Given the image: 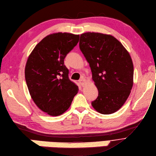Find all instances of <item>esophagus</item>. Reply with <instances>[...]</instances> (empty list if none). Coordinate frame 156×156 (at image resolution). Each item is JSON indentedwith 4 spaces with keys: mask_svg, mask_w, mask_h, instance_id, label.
<instances>
[{
    "mask_svg": "<svg viewBox=\"0 0 156 156\" xmlns=\"http://www.w3.org/2000/svg\"><path fill=\"white\" fill-rule=\"evenodd\" d=\"M79 83H80V84L83 87L84 85H85V84H86V79H84V78H81L80 80H79Z\"/></svg>",
    "mask_w": 156,
    "mask_h": 156,
    "instance_id": "obj_1",
    "label": "esophagus"
}]
</instances>
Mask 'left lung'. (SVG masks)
<instances>
[{
	"label": "left lung",
	"mask_w": 156,
	"mask_h": 156,
	"mask_svg": "<svg viewBox=\"0 0 156 156\" xmlns=\"http://www.w3.org/2000/svg\"><path fill=\"white\" fill-rule=\"evenodd\" d=\"M79 48L98 90V96L91 105L103 115L116 112L133 86V66L129 53L114 36L99 33L80 34Z\"/></svg>",
	"instance_id": "1"
}]
</instances>
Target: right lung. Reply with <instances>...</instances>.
I'll use <instances>...</instances> for the list:
<instances>
[{
	"mask_svg": "<svg viewBox=\"0 0 156 156\" xmlns=\"http://www.w3.org/2000/svg\"><path fill=\"white\" fill-rule=\"evenodd\" d=\"M79 40V34H50L36 44L27 60L25 79L30 94L36 106L50 116L67 111L78 92L64 59Z\"/></svg>",
	"mask_w": 156,
	"mask_h": 156,
	"instance_id": "add662e5",
	"label": "right lung"
}]
</instances>
